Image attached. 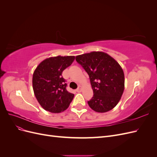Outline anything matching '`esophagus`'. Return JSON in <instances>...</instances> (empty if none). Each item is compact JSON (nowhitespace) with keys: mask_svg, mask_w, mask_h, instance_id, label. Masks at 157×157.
<instances>
[{"mask_svg":"<svg viewBox=\"0 0 157 157\" xmlns=\"http://www.w3.org/2000/svg\"><path fill=\"white\" fill-rule=\"evenodd\" d=\"M81 90H82V87L80 86H79L77 90H76V91L78 92H81Z\"/></svg>","mask_w":157,"mask_h":157,"instance_id":"esophagus-1","label":"esophagus"}]
</instances>
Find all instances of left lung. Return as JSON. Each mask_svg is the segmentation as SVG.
Wrapping results in <instances>:
<instances>
[{
    "label": "left lung",
    "mask_w": 157,
    "mask_h": 157,
    "mask_svg": "<svg viewBox=\"0 0 157 157\" xmlns=\"http://www.w3.org/2000/svg\"><path fill=\"white\" fill-rule=\"evenodd\" d=\"M76 61L89 75L94 96L88 101L98 113L111 110L120 101L124 90V75L121 65L103 52L76 56Z\"/></svg>",
    "instance_id": "1"
}]
</instances>
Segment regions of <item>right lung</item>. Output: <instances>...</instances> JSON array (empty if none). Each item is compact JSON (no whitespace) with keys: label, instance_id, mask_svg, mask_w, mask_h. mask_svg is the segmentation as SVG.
Masks as SVG:
<instances>
[{"label":"right lung","instance_id":"add662e5","mask_svg":"<svg viewBox=\"0 0 157 157\" xmlns=\"http://www.w3.org/2000/svg\"><path fill=\"white\" fill-rule=\"evenodd\" d=\"M75 56H56L47 58L37 66L33 75V88L41 107L58 113L66 110L74 94L69 92L62 77L63 71L75 60Z\"/></svg>","mask_w":157,"mask_h":157}]
</instances>
